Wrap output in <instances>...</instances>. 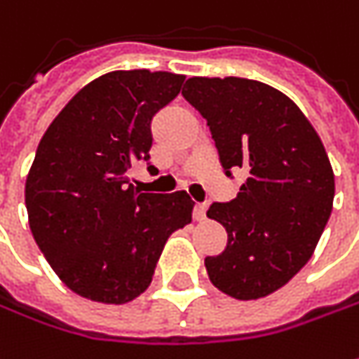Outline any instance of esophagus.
I'll return each instance as SVG.
<instances>
[{"mask_svg": "<svg viewBox=\"0 0 359 359\" xmlns=\"http://www.w3.org/2000/svg\"><path fill=\"white\" fill-rule=\"evenodd\" d=\"M192 217H194V220H198V222H203L204 218H206V204H194V210H192Z\"/></svg>", "mask_w": 359, "mask_h": 359, "instance_id": "34e87169", "label": "esophagus"}]
</instances>
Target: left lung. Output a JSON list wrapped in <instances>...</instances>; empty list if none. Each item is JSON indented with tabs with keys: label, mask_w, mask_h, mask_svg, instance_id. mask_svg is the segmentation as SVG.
<instances>
[{
	"label": "left lung",
	"mask_w": 359,
	"mask_h": 359,
	"mask_svg": "<svg viewBox=\"0 0 359 359\" xmlns=\"http://www.w3.org/2000/svg\"><path fill=\"white\" fill-rule=\"evenodd\" d=\"M210 127L226 177L246 180L206 217L229 242L204 266L218 290L256 300L282 288L310 260L334 204V170L318 133L278 89L241 77H191L182 89Z\"/></svg>",
	"instance_id": "8db88e82"
}]
</instances>
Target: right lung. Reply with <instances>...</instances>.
<instances>
[{
	"label": "right lung",
	"mask_w": 359,
	"mask_h": 359,
	"mask_svg": "<svg viewBox=\"0 0 359 359\" xmlns=\"http://www.w3.org/2000/svg\"><path fill=\"white\" fill-rule=\"evenodd\" d=\"M184 75L133 69L85 85L53 118L25 182L33 238L61 282L87 300L127 304L149 288L175 230L192 220L184 191L139 192L127 170L149 161L151 121Z\"/></svg>",
	"instance_id": "1"
}]
</instances>
